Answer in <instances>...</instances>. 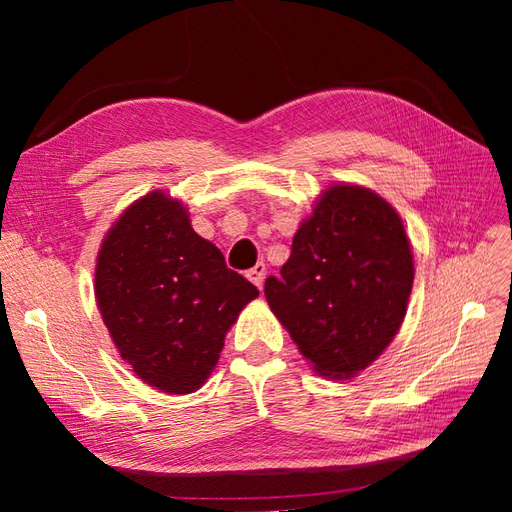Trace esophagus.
<instances>
[{"instance_id":"obj_1","label":"esophagus","mask_w":512,"mask_h":512,"mask_svg":"<svg viewBox=\"0 0 512 512\" xmlns=\"http://www.w3.org/2000/svg\"><path fill=\"white\" fill-rule=\"evenodd\" d=\"M265 275H267V267L262 265V262H258L256 267H252L250 271H247V280H250L252 284H256L258 288H262V282H265Z\"/></svg>"}]
</instances>
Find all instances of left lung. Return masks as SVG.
Listing matches in <instances>:
<instances>
[{"label":"left lung","instance_id":"1","mask_svg":"<svg viewBox=\"0 0 512 512\" xmlns=\"http://www.w3.org/2000/svg\"><path fill=\"white\" fill-rule=\"evenodd\" d=\"M412 252L397 211L359 185H333L292 239L265 297L322 376L352 378L393 342L412 290Z\"/></svg>","mask_w":512,"mask_h":512}]
</instances>
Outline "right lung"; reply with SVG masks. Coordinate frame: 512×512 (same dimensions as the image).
<instances>
[{"instance_id":"obj_1","label":"right lung","mask_w":512,"mask_h":512,"mask_svg":"<svg viewBox=\"0 0 512 512\" xmlns=\"http://www.w3.org/2000/svg\"><path fill=\"white\" fill-rule=\"evenodd\" d=\"M258 288L198 237L179 200L151 192L108 230L96 301L123 361L162 393L205 384L224 337Z\"/></svg>"}]
</instances>
